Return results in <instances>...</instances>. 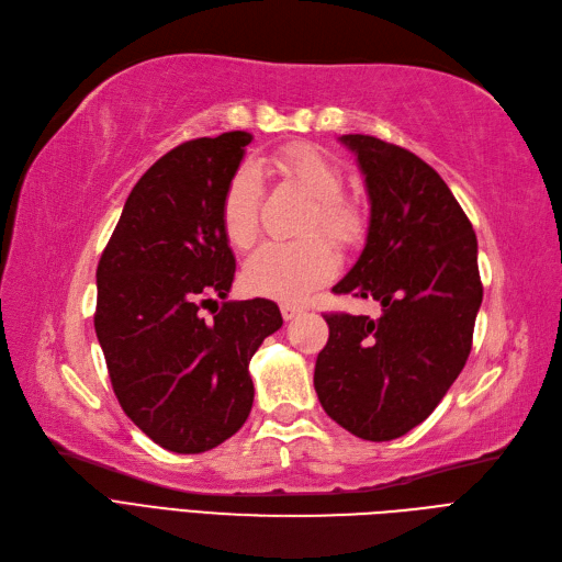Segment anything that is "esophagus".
<instances>
[{
  "label": "esophagus",
  "mask_w": 562,
  "mask_h": 562,
  "mask_svg": "<svg viewBox=\"0 0 562 562\" xmlns=\"http://www.w3.org/2000/svg\"><path fill=\"white\" fill-rule=\"evenodd\" d=\"M280 311H282V317L289 322V319L299 317V315L303 313V307H299V305H292V303H282V305H280Z\"/></svg>",
  "instance_id": "obj_1"
}]
</instances>
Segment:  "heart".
<instances>
[{"label":"heart","mask_w":562,"mask_h":562,"mask_svg":"<svg viewBox=\"0 0 562 562\" xmlns=\"http://www.w3.org/2000/svg\"><path fill=\"white\" fill-rule=\"evenodd\" d=\"M263 168L315 198L305 233H322L338 245H348L359 233V216L342 201V172L336 162L311 144H289L263 160ZM261 177L245 166L233 175L222 203V226L233 247L247 249L257 240L261 212ZM338 268L331 247L319 238L301 243H266L245 266V282L259 294L282 301H301L315 286L334 278Z\"/></svg>","instance_id":"1"}]
</instances>
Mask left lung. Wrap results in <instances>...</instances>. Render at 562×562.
<instances>
[{
    "instance_id": "obj_1",
    "label": "left lung",
    "mask_w": 562,
    "mask_h": 562,
    "mask_svg": "<svg viewBox=\"0 0 562 562\" xmlns=\"http://www.w3.org/2000/svg\"><path fill=\"white\" fill-rule=\"evenodd\" d=\"M369 195L367 243L334 292L383 315H324L315 392L342 429L400 439L439 406L464 369L483 286L472 224L423 158L369 135H342Z\"/></svg>"
}]
</instances>
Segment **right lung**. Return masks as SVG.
<instances>
[{"instance_id": "1", "label": "right lung", "mask_w": 562, "mask_h": 562, "mask_svg": "<svg viewBox=\"0 0 562 562\" xmlns=\"http://www.w3.org/2000/svg\"><path fill=\"white\" fill-rule=\"evenodd\" d=\"M251 135L179 144L139 177L98 263L95 334L125 415L166 450L224 443L255 402L249 359L282 327L268 299L226 301L235 257L222 203Z\"/></svg>"}]
</instances>
